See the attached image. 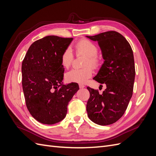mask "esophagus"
Returning <instances> with one entry per match:
<instances>
[{
    "instance_id": "obj_1",
    "label": "esophagus",
    "mask_w": 156,
    "mask_h": 156,
    "mask_svg": "<svg viewBox=\"0 0 156 156\" xmlns=\"http://www.w3.org/2000/svg\"><path fill=\"white\" fill-rule=\"evenodd\" d=\"M79 88H83L85 87V86H84V84H79Z\"/></svg>"
}]
</instances>
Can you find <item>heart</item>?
Wrapping results in <instances>:
<instances>
[{
    "mask_svg": "<svg viewBox=\"0 0 156 156\" xmlns=\"http://www.w3.org/2000/svg\"><path fill=\"white\" fill-rule=\"evenodd\" d=\"M77 54H84L87 55L84 62L85 68L81 69H72L65 75V79L69 83L80 84L85 83L92 77L93 74L92 68H98L100 64L101 58L97 54L98 53V46L88 40L83 39L79 41L75 44ZM73 60V54L69 48L66 49L60 57L61 64L62 66L68 68L72 65Z\"/></svg>",
    "mask_w": 156,
    "mask_h": 156,
    "instance_id": "obj_1",
    "label": "heart"
}]
</instances>
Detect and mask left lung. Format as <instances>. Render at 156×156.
<instances>
[{
  "label": "left lung",
  "mask_w": 156,
  "mask_h": 156,
  "mask_svg": "<svg viewBox=\"0 0 156 156\" xmlns=\"http://www.w3.org/2000/svg\"><path fill=\"white\" fill-rule=\"evenodd\" d=\"M86 37L97 41L101 50L104 62L94 79L106 85L102 94L87 87L88 116L98 125H110L123 116L133 94L135 76L133 51L125 37L116 31Z\"/></svg>",
  "instance_id": "obj_1"
}]
</instances>
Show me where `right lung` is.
Returning <instances> with one entry per match:
<instances>
[{
    "instance_id": "add662e5",
    "label": "right lung",
    "mask_w": 156,
    "mask_h": 156,
    "mask_svg": "<svg viewBox=\"0 0 156 156\" xmlns=\"http://www.w3.org/2000/svg\"><path fill=\"white\" fill-rule=\"evenodd\" d=\"M73 38L48 36L34 41L23 60L22 86L30 115L39 122L51 125L66 116L69 101L78 84H64V68L60 57Z\"/></svg>"
}]
</instances>
